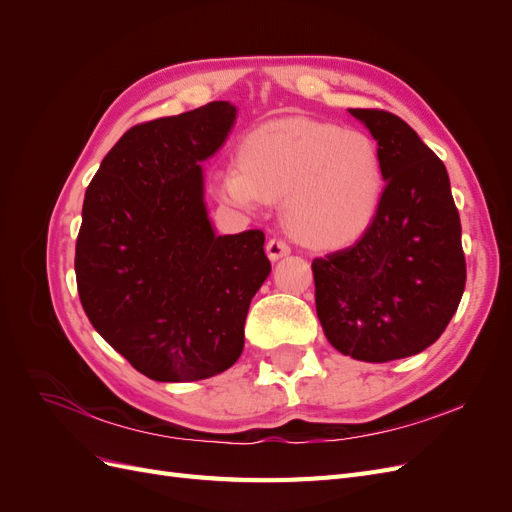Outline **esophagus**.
<instances>
[{
	"mask_svg": "<svg viewBox=\"0 0 512 512\" xmlns=\"http://www.w3.org/2000/svg\"><path fill=\"white\" fill-rule=\"evenodd\" d=\"M290 254V245L284 239H269L267 241V256L271 260H280Z\"/></svg>",
	"mask_w": 512,
	"mask_h": 512,
	"instance_id": "1",
	"label": "esophagus"
}]
</instances>
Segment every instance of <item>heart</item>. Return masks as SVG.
I'll use <instances>...</instances> for the list:
<instances>
[{"label": "heart", "instance_id": "b5f03b06", "mask_svg": "<svg viewBox=\"0 0 512 512\" xmlns=\"http://www.w3.org/2000/svg\"><path fill=\"white\" fill-rule=\"evenodd\" d=\"M213 181L220 198L243 209L284 198L292 235L333 247L374 222L384 175L380 153L363 132L294 117L247 134L239 166L220 168Z\"/></svg>", "mask_w": 512, "mask_h": 512}]
</instances>
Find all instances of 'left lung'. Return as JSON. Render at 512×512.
<instances>
[{
	"mask_svg": "<svg viewBox=\"0 0 512 512\" xmlns=\"http://www.w3.org/2000/svg\"><path fill=\"white\" fill-rule=\"evenodd\" d=\"M376 138L384 192L354 245L312 262L316 312L335 350L386 363L444 333L466 288L459 211L444 162L404 119L348 108Z\"/></svg>",
	"mask_w": 512,
	"mask_h": 512,
	"instance_id": "8db88e82",
	"label": "left lung"
}]
</instances>
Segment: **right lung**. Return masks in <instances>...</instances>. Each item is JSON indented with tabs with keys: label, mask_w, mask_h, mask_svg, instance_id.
<instances>
[{
	"label": "right lung",
	"mask_w": 512,
	"mask_h": 512,
	"mask_svg": "<svg viewBox=\"0 0 512 512\" xmlns=\"http://www.w3.org/2000/svg\"><path fill=\"white\" fill-rule=\"evenodd\" d=\"M237 119L230 102L138 123L91 179L76 288L94 329L158 382L222 374L243 352L254 294L271 273L265 232L218 237L200 162Z\"/></svg>",
	"instance_id": "1"
}]
</instances>
